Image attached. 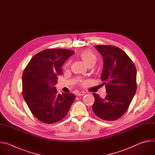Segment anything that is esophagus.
<instances>
[{"instance_id": "obj_1", "label": "esophagus", "mask_w": 155, "mask_h": 155, "mask_svg": "<svg viewBox=\"0 0 155 155\" xmlns=\"http://www.w3.org/2000/svg\"><path fill=\"white\" fill-rule=\"evenodd\" d=\"M85 94V93L84 92H83V91H81V92H80V93H77L76 94H77V96H83V95H84Z\"/></svg>"}]
</instances>
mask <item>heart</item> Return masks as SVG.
Returning a JSON list of instances; mask_svg holds the SVG:
<instances>
[{"label": "heart", "instance_id": "b5f03b06", "mask_svg": "<svg viewBox=\"0 0 155 155\" xmlns=\"http://www.w3.org/2000/svg\"><path fill=\"white\" fill-rule=\"evenodd\" d=\"M80 58L83 60V61L87 65H90L91 64H95L97 61V56L91 50H85L82 51L80 54ZM70 62H68L65 64V68H67L69 66ZM81 84H84L85 81L79 80Z\"/></svg>", "mask_w": 155, "mask_h": 155}]
</instances>
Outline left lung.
Here are the masks:
<instances>
[{
  "mask_svg": "<svg viewBox=\"0 0 155 155\" xmlns=\"http://www.w3.org/2000/svg\"><path fill=\"white\" fill-rule=\"evenodd\" d=\"M95 48L104 58L101 79L107 94L102 99L93 94V110L102 120L114 121L124 114L136 92V68L127 54L117 47L96 45Z\"/></svg>",
  "mask_w": 155,
  "mask_h": 155,
  "instance_id": "left-lung-1",
  "label": "left lung"
}]
</instances>
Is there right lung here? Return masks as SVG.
<instances>
[{"label":"right lung","instance_id":"add662e5","mask_svg":"<svg viewBox=\"0 0 155 155\" xmlns=\"http://www.w3.org/2000/svg\"><path fill=\"white\" fill-rule=\"evenodd\" d=\"M74 53L67 49H46L34 55L23 71V97L32 115L43 123L62 120L75 99L72 93L58 94L54 87L62 65Z\"/></svg>","mask_w":155,"mask_h":155}]
</instances>
